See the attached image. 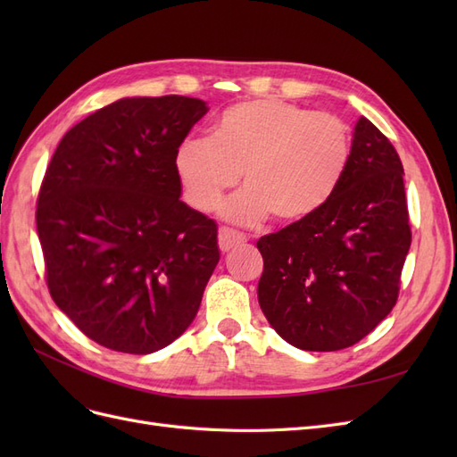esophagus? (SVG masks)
<instances>
[{"instance_id": "1", "label": "esophagus", "mask_w": 457, "mask_h": 457, "mask_svg": "<svg viewBox=\"0 0 457 457\" xmlns=\"http://www.w3.org/2000/svg\"><path fill=\"white\" fill-rule=\"evenodd\" d=\"M217 242H219L220 252H230L232 247L244 244L245 237L238 230H232L228 227H220L219 234H217Z\"/></svg>"}]
</instances>
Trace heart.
<instances>
[{
    "mask_svg": "<svg viewBox=\"0 0 457 457\" xmlns=\"http://www.w3.org/2000/svg\"><path fill=\"white\" fill-rule=\"evenodd\" d=\"M349 123L280 99L244 101L227 108L212 139L187 137L175 152V171L187 202L213 212L227 190H244L223 207L225 217L253 225L272 215L299 223L329 202L347 171Z\"/></svg>",
    "mask_w": 457,
    "mask_h": 457,
    "instance_id": "obj_1",
    "label": "heart"
}]
</instances>
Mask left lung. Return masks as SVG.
<instances>
[{
	"label": "left lung",
	"instance_id": "left-lung-1",
	"mask_svg": "<svg viewBox=\"0 0 457 457\" xmlns=\"http://www.w3.org/2000/svg\"><path fill=\"white\" fill-rule=\"evenodd\" d=\"M403 175L391 141L361 118L329 202L259 238V305L289 345L347 349L393 311L411 244Z\"/></svg>",
	"mask_w": 457,
	"mask_h": 457
}]
</instances>
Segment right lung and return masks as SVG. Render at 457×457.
Instances as JSON below:
<instances>
[{
    "mask_svg": "<svg viewBox=\"0 0 457 457\" xmlns=\"http://www.w3.org/2000/svg\"><path fill=\"white\" fill-rule=\"evenodd\" d=\"M207 110L181 95L120 99L76 123L47 165L36 227L49 294L106 349L160 351L200 309L217 225L179 198L175 152Z\"/></svg>",
    "mask_w": 457,
    "mask_h": 457,
    "instance_id": "add662e5",
    "label": "right lung"
}]
</instances>
